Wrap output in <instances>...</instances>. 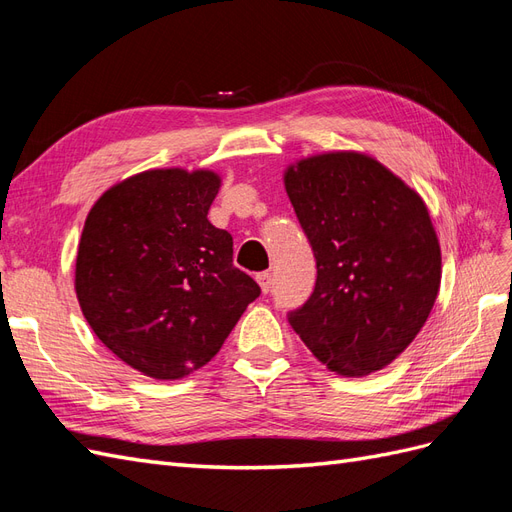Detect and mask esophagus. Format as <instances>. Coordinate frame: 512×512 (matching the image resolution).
I'll return each instance as SVG.
<instances>
[{
	"instance_id": "34e87169",
	"label": "esophagus",
	"mask_w": 512,
	"mask_h": 512,
	"mask_svg": "<svg viewBox=\"0 0 512 512\" xmlns=\"http://www.w3.org/2000/svg\"><path fill=\"white\" fill-rule=\"evenodd\" d=\"M256 282L260 284V290L267 294V292L271 290V273H269V271H260V273L256 275Z\"/></svg>"
}]
</instances>
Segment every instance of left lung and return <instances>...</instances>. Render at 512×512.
Wrapping results in <instances>:
<instances>
[{"mask_svg":"<svg viewBox=\"0 0 512 512\" xmlns=\"http://www.w3.org/2000/svg\"><path fill=\"white\" fill-rule=\"evenodd\" d=\"M284 183L318 269L312 297L288 312L290 327L337 374L386 367L438 297L442 258L425 203L354 151L301 160Z\"/></svg>","mask_w":512,"mask_h":512,"instance_id":"left-lung-1","label":"left lung"}]
</instances>
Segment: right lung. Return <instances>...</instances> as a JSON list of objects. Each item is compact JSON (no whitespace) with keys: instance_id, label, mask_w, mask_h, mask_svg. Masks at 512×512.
I'll list each match as a JSON object with an SVG mask.
<instances>
[{"instance_id":"1","label":"right lung","mask_w":512,"mask_h":512,"mask_svg":"<svg viewBox=\"0 0 512 512\" xmlns=\"http://www.w3.org/2000/svg\"><path fill=\"white\" fill-rule=\"evenodd\" d=\"M211 170H147L89 211L76 256V297L100 342L158 380L207 365L260 286L232 265L230 232L207 213Z\"/></svg>"}]
</instances>
